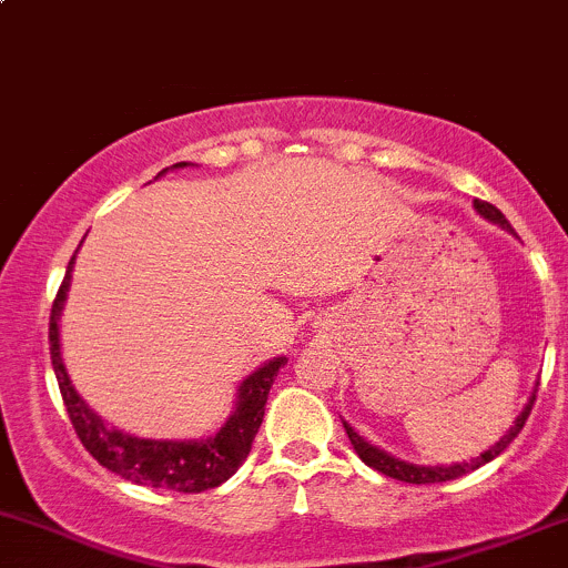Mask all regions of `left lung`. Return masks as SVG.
Segmentation results:
<instances>
[{"label": "left lung", "instance_id": "left-lung-1", "mask_svg": "<svg viewBox=\"0 0 568 568\" xmlns=\"http://www.w3.org/2000/svg\"><path fill=\"white\" fill-rule=\"evenodd\" d=\"M474 209H477L485 219H490V222L501 224V227H509V222H506V216H504L501 211L496 209V205L485 203V200H474ZM509 230H511V227H509ZM534 400H536V395H530V400L526 404V408H523L520 417H517V423L511 425L509 433H506V436L501 438V442L496 444V447L487 449L485 455L474 457L471 463H455V466H412V463H404V460H398V457H389L387 453H382V449L371 447V444H368V442H363V438H359L357 433L352 430L349 425H346V423H344V428H346V436H349V442L355 444V449H357L359 460H363L365 466L376 468V471L387 474V477H393V479L408 481V485H430V481H449V479L463 477V474L474 471V468L485 466V463H490L493 457L501 455L504 449L509 447L511 442H515L517 433L523 430V425H526V419H528L530 408H534Z\"/></svg>", "mask_w": 568, "mask_h": 568}]
</instances>
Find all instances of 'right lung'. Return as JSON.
I'll return each mask as SVG.
<instances>
[{"instance_id": "obj_1", "label": "right lung", "mask_w": 568, "mask_h": 568, "mask_svg": "<svg viewBox=\"0 0 568 568\" xmlns=\"http://www.w3.org/2000/svg\"><path fill=\"white\" fill-rule=\"evenodd\" d=\"M184 164L186 162H179L173 168H184ZM72 260H75V254H72ZM72 260L67 265L64 282L53 297L48 344H51V363L57 371L67 414H70L72 428H75L87 453L108 471L135 481V485L164 487V490L175 493H203L227 481L237 471V466L246 460V455L252 453V442L257 436L262 417H265L267 393H271L273 379H276L286 357L271 359L241 384L235 414L213 438H203V442H149V438H135L108 428L78 398L64 371L62 352H59V314H62L67 286H70Z\"/></svg>"}]
</instances>
